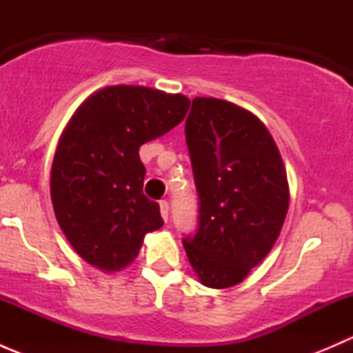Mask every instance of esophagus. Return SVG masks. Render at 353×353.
I'll list each match as a JSON object with an SVG mask.
<instances>
[{
    "mask_svg": "<svg viewBox=\"0 0 353 353\" xmlns=\"http://www.w3.org/2000/svg\"><path fill=\"white\" fill-rule=\"evenodd\" d=\"M160 215H162L163 222H167V220H169V203H167L165 199H162V201H160Z\"/></svg>",
    "mask_w": 353,
    "mask_h": 353,
    "instance_id": "34e87169",
    "label": "esophagus"
}]
</instances>
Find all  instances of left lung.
I'll return each mask as SVG.
<instances>
[{
	"instance_id": "8db88e82",
	"label": "left lung",
	"mask_w": 353,
	"mask_h": 353,
	"mask_svg": "<svg viewBox=\"0 0 353 353\" xmlns=\"http://www.w3.org/2000/svg\"><path fill=\"white\" fill-rule=\"evenodd\" d=\"M186 141L199 227L184 249L203 285L234 287L279 239L290 203L285 165L259 117L222 99H193Z\"/></svg>"
}]
</instances>
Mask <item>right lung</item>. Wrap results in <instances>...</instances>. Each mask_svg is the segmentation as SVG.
<instances>
[{
	"label": "right lung",
	"instance_id": "1",
	"mask_svg": "<svg viewBox=\"0 0 353 353\" xmlns=\"http://www.w3.org/2000/svg\"><path fill=\"white\" fill-rule=\"evenodd\" d=\"M190 109L181 94L110 85L88 95L59 137L51 167L56 220L80 258L104 273L134 261L145 234L163 225L143 194L140 147L176 128Z\"/></svg>",
	"mask_w": 353,
	"mask_h": 353
}]
</instances>
